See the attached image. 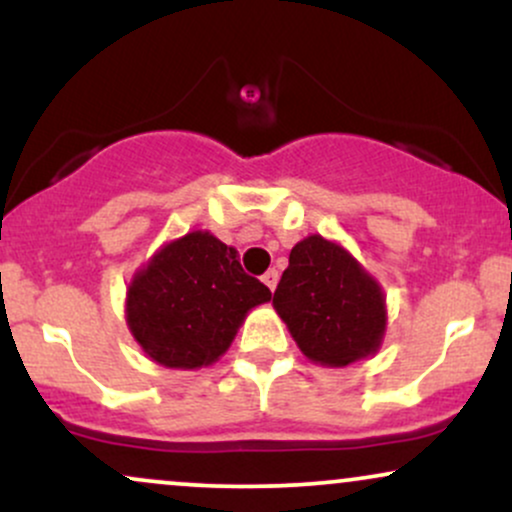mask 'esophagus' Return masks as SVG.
Segmentation results:
<instances>
[{
    "mask_svg": "<svg viewBox=\"0 0 512 512\" xmlns=\"http://www.w3.org/2000/svg\"><path fill=\"white\" fill-rule=\"evenodd\" d=\"M262 281H264V286H267L269 291H274L276 284H279V272H276V269H269V272H264Z\"/></svg>",
    "mask_w": 512,
    "mask_h": 512,
    "instance_id": "1",
    "label": "esophagus"
}]
</instances>
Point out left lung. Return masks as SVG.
Returning <instances> with one entry per match:
<instances>
[{
  "instance_id": "8db88e82",
  "label": "left lung",
  "mask_w": 512,
  "mask_h": 512,
  "mask_svg": "<svg viewBox=\"0 0 512 512\" xmlns=\"http://www.w3.org/2000/svg\"><path fill=\"white\" fill-rule=\"evenodd\" d=\"M272 305L298 349L320 366L344 368L383 344V289L342 245L322 236L296 243Z\"/></svg>"
}]
</instances>
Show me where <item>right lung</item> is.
Masks as SVG:
<instances>
[{
  "mask_svg": "<svg viewBox=\"0 0 512 512\" xmlns=\"http://www.w3.org/2000/svg\"><path fill=\"white\" fill-rule=\"evenodd\" d=\"M272 291L245 274L236 248L209 231L170 240L134 274L127 327L151 361L195 370L226 354L248 310Z\"/></svg>",
  "mask_w": 512,
  "mask_h": 512,
  "instance_id": "1",
  "label": "right lung"
}]
</instances>
